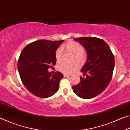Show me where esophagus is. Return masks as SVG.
I'll return each instance as SVG.
<instances>
[{
    "label": "esophagus",
    "mask_w": 130,
    "mask_h": 130,
    "mask_svg": "<svg viewBox=\"0 0 130 130\" xmlns=\"http://www.w3.org/2000/svg\"><path fill=\"white\" fill-rule=\"evenodd\" d=\"M70 75H69V74H63V76L64 77H68Z\"/></svg>",
    "instance_id": "1"
}]
</instances>
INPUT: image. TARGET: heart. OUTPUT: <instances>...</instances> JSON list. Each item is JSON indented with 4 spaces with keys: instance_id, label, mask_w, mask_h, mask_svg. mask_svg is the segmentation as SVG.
Masks as SVG:
<instances>
[{
    "instance_id": "1",
    "label": "heart",
    "mask_w": 130,
    "mask_h": 130,
    "mask_svg": "<svg viewBox=\"0 0 130 130\" xmlns=\"http://www.w3.org/2000/svg\"><path fill=\"white\" fill-rule=\"evenodd\" d=\"M63 50L66 52L70 53L73 54V56L72 60H76L80 63L84 62L86 58V55L83 47L80 43L77 42L70 41L64 44L61 47ZM60 48L57 49L55 53L56 61L57 62H60L63 60V52ZM78 67V65L76 62L71 63H62L58 67V70L64 74H71Z\"/></svg>"
}]
</instances>
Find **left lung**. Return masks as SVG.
Listing matches in <instances>:
<instances>
[{
	"label": "left lung",
	"mask_w": 130,
	"mask_h": 130,
	"mask_svg": "<svg viewBox=\"0 0 130 130\" xmlns=\"http://www.w3.org/2000/svg\"><path fill=\"white\" fill-rule=\"evenodd\" d=\"M87 52V60L81 69L85 77L73 86L76 95L84 99L94 98L104 91L111 81L115 67V58L108 44L96 37L74 39Z\"/></svg>",
	"instance_id": "8db88e82"
}]
</instances>
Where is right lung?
Listing matches in <instances>:
<instances>
[{
	"label": "right lung",
	"mask_w": 130,
	"mask_h": 130,
	"mask_svg": "<svg viewBox=\"0 0 130 130\" xmlns=\"http://www.w3.org/2000/svg\"><path fill=\"white\" fill-rule=\"evenodd\" d=\"M63 41L41 39L28 44L22 51L18 69L24 85L34 95L47 98L58 91L63 74L59 72L52 74L47 69L56 65L55 53Z\"/></svg>",
	"instance_id": "1"
}]
</instances>
